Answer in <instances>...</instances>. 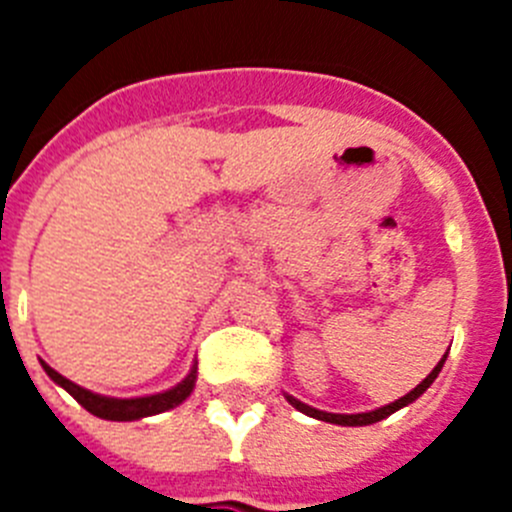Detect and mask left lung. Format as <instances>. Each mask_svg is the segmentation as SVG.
I'll use <instances>...</instances> for the list:
<instances>
[{
  "label": "left lung",
  "instance_id": "1",
  "mask_svg": "<svg viewBox=\"0 0 512 512\" xmlns=\"http://www.w3.org/2000/svg\"><path fill=\"white\" fill-rule=\"evenodd\" d=\"M446 356H449V354H443V359L438 361L436 366H433V372L428 374V377H425L423 382H420L418 387H415V390H410L408 395L400 397V400H395V402H390V405H382V408H377V410H369V413H354V415L325 413V410L310 408V405H305V402H300V400H297V397H292V395H284V397H287V402H289V405H292V408L300 410V413H305V415H310V418H315V420H325V423H336V425H372V423H379V420H384V418H387V415L397 413V410H400V408H408L410 402L418 400V397L423 395V392L428 390V387H431L433 382H436L438 372H441V369H443V361H446Z\"/></svg>",
  "mask_w": 512,
  "mask_h": 512
}]
</instances>
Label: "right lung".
Listing matches in <instances>:
<instances>
[{
    "label": "right lung",
    "instance_id": "right-lung-1",
    "mask_svg": "<svg viewBox=\"0 0 512 512\" xmlns=\"http://www.w3.org/2000/svg\"><path fill=\"white\" fill-rule=\"evenodd\" d=\"M45 369V374L63 387V390L69 392L76 402H79L81 408H87L89 413L97 415V418L104 420H140V418H148V415H158V413H166V410L176 408V405H182L194 390V382H197V366H192V372L182 379V382L171 387L166 392H158V395H146V397H104L97 395L92 390H84L79 384H74L71 379L61 377L56 369L40 361Z\"/></svg>",
    "mask_w": 512,
    "mask_h": 512
}]
</instances>
